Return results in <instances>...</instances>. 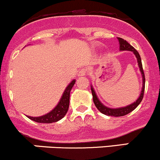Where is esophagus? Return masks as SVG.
Instances as JSON below:
<instances>
[{
	"mask_svg": "<svg viewBox=\"0 0 160 160\" xmlns=\"http://www.w3.org/2000/svg\"><path fill=\"white\" fill-rule=\"evenodd\" d=\"M86 74H88V70L87 68H82V69L79 71V73H78V75L79 76H82V75H85Z\"/></svg>",
	"mask_w": 160,
	"mask_h": 160,
	"instance_id": "34e87169",
	"label": "esophagus"
}]
</instances>
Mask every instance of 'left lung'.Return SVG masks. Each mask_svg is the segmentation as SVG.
<instances>
[{
  "label": "left lung",
  "instance_id": "1",
  "mask_svg": "<svg viewBox=\"0 0 160 160\" xmlns=\"http://www.w3.org/2000/svg\"><path fill=\"white\" fill-rule=\"evenodd\" d=\"M118 41H119L120 49H121V50L132 51V52L135 54L136 57H137V62H138V65H139V67H140V72H141L142 75V92H141V94H140V97H139V98L137 99L134 103H133L132 104H130V105L127 106V107H124V108H117V109H111V108H108L107 107H105V106L103 105V104H101L100 101H99L98 99L93 88L92 87V96H93V101L94 104H95L96 108H97L98 110L100 111V112L102 113V114L108 115V116H112V117L124 116V115H127L128 114H129V113L131 112V111H133V110H134L142 101V98H143V94H144V90H145V75H144L143 68H142V66L141 58H140V54H139V52L136 50L133 46L130 45V43H128V41H126L125 39L121 38V37H118Z\"/></svg>",
  "mask_w": 160,
  "mask_h": 160
}]
</instances>
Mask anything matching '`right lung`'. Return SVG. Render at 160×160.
Returning <instances> with one entry per match:
<instances>
[{
  "label": "right lung",
  "mask_w": 160,
  "mask_h": 160,
  "mask_svg": "<svg viewBox=\"0 0 160 160\" xmlns=\"http://www.w3.org/2000/svg\"><path fill=\"white\" fill-rule=\"evenodd\" d=\"M75 81L73 80L69 85L66 88L62 97L60 99V101L52 111L49 114L43 115V116L38 117V118H32V117H28L32 121L37 122V123H51L56 122L61 120L68 111V107H69V98H70V92L72 88L73 85H75Z\"/></svg>",
  "instance_id": "right-lung-1"
}]
</instances>
